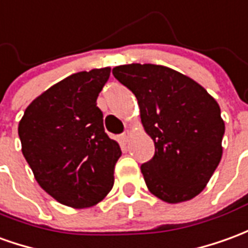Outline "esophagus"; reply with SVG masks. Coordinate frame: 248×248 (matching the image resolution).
I'll return each instance as SVG.
<instances>
[{
    "label": "esophagus",
    "instance_id": "1",
    "mask_svg": "<svg viewBox=\"0 0 248 248\" xmlns=\"http://www.w3.org/2000/svg\"><path fill=\"white\" fill-rule=\"evenodd\" d=\"M131 137V131H129V130H126V131H124L121 136H119V140H121V142H124V143H126V142L129 141V138Z\"/></svg>",
    "mask_w": 248,
    "mask_h": 248
}]
</instances>
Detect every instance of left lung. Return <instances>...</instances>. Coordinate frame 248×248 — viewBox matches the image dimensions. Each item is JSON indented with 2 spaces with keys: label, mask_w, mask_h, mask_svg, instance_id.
<instances>
[{
  "label": "left lung",
  "mask_w": 248,
  "mask_h": 248,
  "mask_svg": "<svg viewBox=\"0 0 248 248\" xmlns=\"http://www.w3.org/2000/svg\"><path fill=\"white\" fill-rule=\"evenodd\" d=\"M112 75L136 95L153 158L141 165L148 189L162 202H186L208 184L221 160L224 121L199 83L155 64H124Z\"/></svg>",
  "instance_id": "8db88e82"
}]
</instances>
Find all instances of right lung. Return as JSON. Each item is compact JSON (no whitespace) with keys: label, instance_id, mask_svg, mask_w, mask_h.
<instances>
[{"label":"right lung","instance_id":"right-lung-1","mask_svg":"<svg viewBox=\"0 0 248 248\" xmlns=\"http://www.w3.org/2000/svg\"><path fill=\"white\" fill-rule=\"evenodd\" d=\"M110 71H82L53 84L27 107L18 124L22 154L36 181L67 207H93L114 185L122 152L105 133L96 106Z\"/></svg>","mask_w":248,"mask_h":248}]
</instances>
